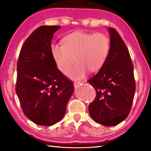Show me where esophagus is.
Listing matches in <instances>:
<instances>
[{"label":"esophagus","instance_id":"esophagus-1","mask_svg":"<svg viewBox=\"0 0 151 151\" xmlns=\"http://www.w3.org/2000/svg\"><path fill=\"white\" fill-rule=\"evenodd\" d=\"M81 83H82L81 82H77V81L75 82V83H74V86H78L79 85H81Z\"/></svg>","mask_w":151,"mask_h":151}]
</instances>
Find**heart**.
<instances>
[{"mask_svg": "<svg viewBox=\"0 0 151 151\" xmlns=\"http://www.w3.org/2000/svg\"><path fill=\"white\" fill-rule=\"evenodd\" d=\"M51 53L57 67L66 73L74 62L77 65L66 73L73 80H81L88 70L96 72L105 63L110 50V40L101 32L93 33L76 31L66 35L63 45L52 44Z\"/></svg>", "mask_w": 151, "mask_h": 151, "instance_id": "heart-1", "label": "heart"}]
</instances>
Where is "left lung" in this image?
Returning a JSON list of instances; mask_svg holds the SVG:
<instances>
[{"label": "left lung", "mask_w": 151, "mask_h": 151, "mask_svg": "<svg viewBox=\"0 0 151 151\" xmlns=\"http://www.w3.org/2000/svg\"><path fill=\"white\" fill-rule=\"evenodd\" d=\"M110 50L105 63L87 81L96 90L89 114L104 126H115L131 111L135 93L133 65L126 45L113 28L109 27Z\"/></svg>", "instance_id": "1"}]
</instances>
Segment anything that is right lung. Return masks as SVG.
Instances as JSON below:
<instances>
[{
    "instance_id": "obj_1",
    "label": "right lung",
    "mask_w": 151,
    "mask_h": 151,
    "mask_svg": "<svg viewBox=\"0 0 151 151\" xmlns=\"http://www.w3.org/2000/svg\"><path fill=\"white\" fill-rule=\"evenodd\" d=\"M60 26H41L25 40L17 63L16 92L22 109L35 124L51 126L66 113L75 90L57 68L51 40Z\"/></svg>"
}]
</instances>
